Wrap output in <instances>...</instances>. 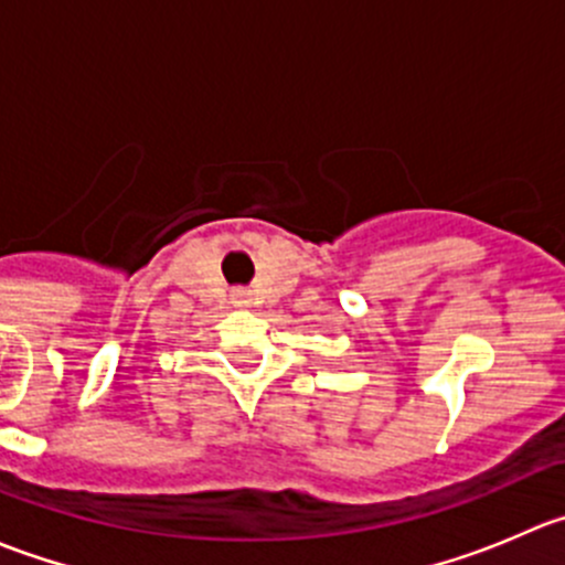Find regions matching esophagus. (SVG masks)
<instances>
[{"label":"esophagus","instance_id":"obj_1","mask_svg":"<svg viewBox=\"0 0 565 565\" xmlns=\"http://www.w3.org/2000/svg\"><path fill=\"white\" fill-rule=\"evenodd\" d=\"M232 303L235 306H248L250 303V295H248V289H235V292H232Z\"/></svg>","mask_w":565,"mask_h":565}]
</instances>
